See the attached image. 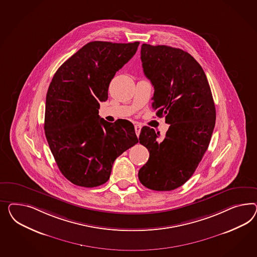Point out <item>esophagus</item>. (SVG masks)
Instances as JSON below:
<instances>
[{
	"instance_id": "obj_1",
	"label": "esophagus",
	"mask_w": 257,
	"mask_h": 257,
	"mask_svg": "<svg viewBox=\"0 0 257 257\" xmlns=\"http://www.w3.org/2000/svg\"><path fill=\"white\" fill-rule=\"evenodd\" d=\"M135 131H136V134H137V136L139 137V134H140V131H141V126L140 125H135Z\"/></svg>"
}]
</instances>
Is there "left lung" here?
I'll return each instance as SVG.
<instances>
[{"instance_id": "left-lung-1", "label": "left lung", "mask_w": 257, "mask_h": 257, "mask_svg": "<svg viewBox=\"0 0 257 257\" xmlns=\"http://www.w3.org/2000/svg\"><path fill=\"white\" fill-rule=\"evenodd\" d=\"M145 76L154 87L153 107L170 124L166 136L143 127L139 143L150 158L139 169L140 182L154 191H171L193 176L215 126V104L201 65L182 49L141 46Z\"/></svg>"}]
</instances>
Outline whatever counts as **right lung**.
<instances>
[{"instance_id":"right-lung-1","label":"right lung","mask_w":257,"mask_h":257,"mask_svg":"<svg viewBox=\"0 0 257 257\" xmlns=\"http://www.w3.org/2000/svg\"><path fill=\"white\" fill-rule=\"evenodd\" d=\"M139 45L90 42L61 65L49 84L45 134L60 171L73 184H104L116 158L139 142L133 123H110L98 115L111 79Z\"/></svg>"}]
</instances>
